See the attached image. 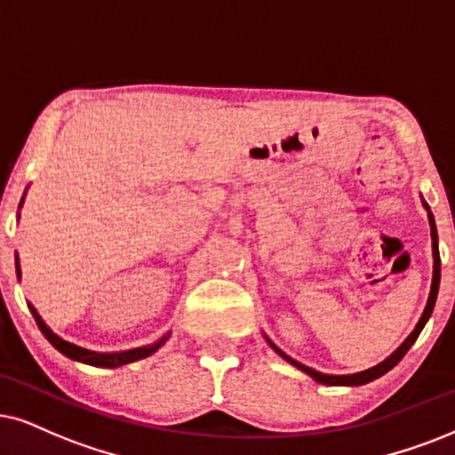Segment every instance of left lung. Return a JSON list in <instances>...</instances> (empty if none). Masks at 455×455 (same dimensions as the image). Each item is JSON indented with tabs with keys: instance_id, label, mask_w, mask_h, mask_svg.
I'll return each instance as SVG.
<instances>
[{
	"instance_id": "left-lung-1",
	"label": "left lung",
	"mask_w": 455,
	"mask_h": 455,
	"mask_svg": "<svg viewBox=\"0 0 455 455\" xmlns=\"http://www.w3.org/2000/svg\"><path fill=\"white\" fill-rule=\"evenodd\" d=\"M422 204H424V208H427V212H428L430 237H433V258H435V267H433V285H430V296H428L427 308H424V313H422V317H419V321H418L416 330H413V331L410 333V336H407V340H405L403 344H401V347L396 348L395 353L388 356V359H384L382 363H378V365L370 367V370L359 371V373H348V376H330V373H321V371H317V370H310V367L302 365V363H298L296 359H291V356H287V355L283 353V350L275 347V344L270 342L268 338H267V342H268L270 347H273L275 350H277V353H279L281 356H283V359L287 361V363H291L294 367H298V370H302L304 373H308V376L313 378V380H317L319 384H327V387H361V384H367V382L376 380V378L384 376V373L393 370V367H395L396 363H399L401 359H403L407 350L411 348V344L418 340V336H419V331H422V327L427 325V321H428V317H430V313H433L435 302H436V294H439V281H441V258H439V243H436L435 216L430 214V208L427 205V201H422Z\"/></svg>"
}]
</instances>
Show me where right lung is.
Returning a JSON list of instances; mask_svg holds the SVG:
<instances>
[{
	"label": "right lung",
	"mask_w": 455,
	"mask_h": 455,
	"mask_svg": "<svg viewBox=\"0 0 455 455\" xmlns=\"http://www.w3.org/2000/svg\"><path fill=\"white\" fill-rule=\"evenodd\" d=\"M20 205H22V201H20ZM20 205H19V208H20ZM16 275H19V279H20L19 256H16ZM28 308H31L33 317H36V321H37V327H39V330H42L44 336L48 338V342L52 344V347H54L56 350H60V353L65 355V356H68V359L79 361V363L94 365V367H122L125 363H132V361L145 359V356L153 355L159 347H164V342L170 338V331H168L164 338H159V340L155 342V344H148V347L122 350V353H94V350L82 348V347H77V344H71V342L62 340L60 336H56V333L52 331L48 325L44 323V319L39 317V313L36 310V307H33V304H28Z\"/></svg>",
	"instance_id": "1"
}]
</instances>
